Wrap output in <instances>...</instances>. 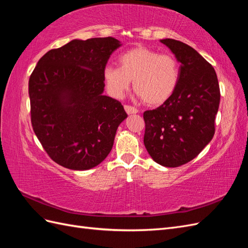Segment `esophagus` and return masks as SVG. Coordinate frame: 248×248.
<instances>
[{
  "instance_id": "1",
  "label": "esophagus",
  "mask_w": 248,
  "mask_h": 248,
  "mask_svg": "<svg viewBox=\"0 0 248 248\" xmlns=\"http://www.w3.org/2000/svg\"><path fill=\"white\" fill-rule=\"evenodd\" d=\"M124 108H125L127 114H137V112H139V109H138V108H133V107H131V106H127V104H125Z\"/></svg>"
}]
</instances>
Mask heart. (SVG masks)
<instances>
[{"mask_svg":"<svg viewBox=\"0 0 248 248\" xmlns=\"http://www.w3.org/2000/svg\"><path fill=\"white\" fill-rule=\"evenodd\" d=\"M103 78L108 91L121 98L130 86L147 106L157 107L175 93L180 78L177 59L170 54L139 46L119 57V67L107 66Z\"/></svg>","mask_w":248,"mask_h":248,"instance_id":"1","label":"heart"}]
</instances>
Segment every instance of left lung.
Listing matches in <instances>:
<instances>
[{"instance_id": "8db88e82", "label": "left lung", "mask_w": 248, "mask_h": 248, "mask_svg": "<svg viewBox=\"0 0 248 248\" xmlns=\"http://www.w3.org/2000/svg\"><path fill=\"white\" fill-rule=\"evenodd\" d=\"M180 62L175 93L159 108L144 112V144L153 160L177 168L197 157L215 133L220 90L212 65L187 44L160 40Z\"/></svg>"}]
</instances>
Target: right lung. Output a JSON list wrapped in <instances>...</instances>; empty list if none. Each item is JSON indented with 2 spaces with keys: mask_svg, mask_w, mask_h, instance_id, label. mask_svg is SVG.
<instances>
[{
  "mask_svg": "<svg viewBox=\"0 0 248 248\" xmlns=\"http://www.w3.org/2000/svg\"><path fill=\"white\" fill-rule=\"evenodd\" d=\"M120 46L114 37L72 40L48 50L30 77L33 130L60 166L89 170L110 152L127 114L121 102L102 95L103 70Z\"/></svg>",
  "mask_w": 248,
  "mask_h": 248,
  "instance_id": "right-lung-1",
  "label": "right lung"
}]
</instances>
